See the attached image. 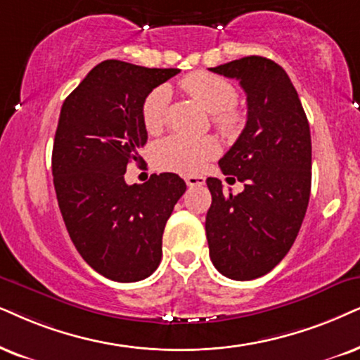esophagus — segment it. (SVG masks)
I'll use <instances>...</instances> for the list:
<instances>
[{"label":"esophagus","instance_id":"esophagus-1","mask_svg":"<svg viewBox=\"0 0 360 360\" xmlns=\"http://www.w3.org/2000/svg\"><path fill=\"white\" fill-rule=\"evenodd\" d=\"M184 181L189 188H195V186H202L204 183H206V177L204 176H186Z\"/></svg>","mask_w":360,"mask_h":360}]
</instances>
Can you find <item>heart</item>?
<instances>
[{
	"label": "heart",
	"instance_id": "obj_1",
	"mask_svg": "<svg viewBox=\"0 0 360 360\" xmlns=\"http://www.w3.org/2000/svg\"><path fill=\"white\" fill-rule=\"evenodd\" d=\"M186 93L194 98L206 111L212 112V122L222 134L234 136L243 127V116L234 109L238 91L234 84L211 72L195 71L181 81ZM169 91L165 86L153 89L141 108V120L149 134H158L166 121ZM219 143L211 136L184 138L169 136L153 148L154 166L162 171L195 174L219 154Z\"/></svg>",
	"mask_w": 360,
	"mask_h": 360
}]
</instances>
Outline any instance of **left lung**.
Listing matches in <instances>:
<instances>
[{
    "mask_svg": "<svg viewBox=\"0 0 360 360\" xmlns=\"http://www.w3.org/2000/svg\"><path fill=\"white\" fill-rule=\"evenodd\" d=\"M236 78L248 96V121L221 171L244 183L224 193L207 177L209 256L222 276L251 281L274 269L292 248L311 195L312 146L307 116L288 72L262 56L209 68ZM236 177H227V181Z\"/></svg>",
    "mask_w": 360,
    "mask_h": 360,
    "instance_id": "8db88e82",
    "label": "left lung"
}]
</instances>
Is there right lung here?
I'll return each mask as SVG.
<instances>
[{"label":"right lung","instance_id":"add662e5","mask_svg":"<svg viewBox=\"0 0 360 360\" xmlns=\"http://www.w3.org/2000/svg\"><path fill=\"white\" fill-rule=\"evenodd\" d=\"M177 72L108 59L63 103L51 159L58 206L81 257L111 281L136 282L158 269L166 222L186 191L174 172L124 181L148 141L144 99Z\"/></svg>","mask_w":360,"mask_h":360}]
</instances>
